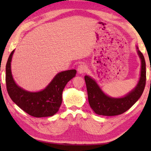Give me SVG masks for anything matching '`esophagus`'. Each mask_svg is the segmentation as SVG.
<instances>
[{
    "label": "esophagus",
    "instance_id": "1",
    "mask_svg": "<svg viewBox=\"0 0 151 151\" xmlns=\"http://www.w3.org/2000/svg\"><path fill=\"white\" fill-rule=\"evenodd\" d=\"M86 69H87V67H86V65H85V64H81V65L78 66L77 70L79 74H83L86 72Z\"/></svg>",
    "mask_w": 151,
    "mask_h": 151
}]
</instances>
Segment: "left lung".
Wrapping results in <instances>:
<instances>
[{
    "instance_id": "1",
    "label": "left lung",
    "mask_w": 151,
    "mask_h": 151,
    "mask_svg": "<svg viewBox=\"0 0 151 151\" xmlns=\"http://www.w3.org/2000/svg\"><path fill=\"white\" fill-rule=\"evenodd\" d=\"M141 60V70L139 83L133 90L122 98H112L104 94L96 81L85 76L88 103L96 114L103 116H115L128 111L142 95L146 85V63L142 53L137 47Z\"/></svg>"
}]
</instances>
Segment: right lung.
Returning a JSON list of instances; mask_svg holds the SVG:
<instances>
[{
	"label": "right lung",
	"mask_w": 151,
	"mask_h": 151,
	"mask_svg": "<svg viewBox=\"0 0 151 151\" xmlns=\"http://www.w3.org/2000/svg\"><path fill=\"white\" fill-rule=\"evenodd\" d=\"M14 50L10 55L6 65V85L9 96L22 111L34 117L53 116L62 103V93L68 81L75 77V69L58 73L44 90L29 92L18 86L12 78L11 63Z\"/></svg>",
	"instance_id": "add662e5"
}]
</instances>
